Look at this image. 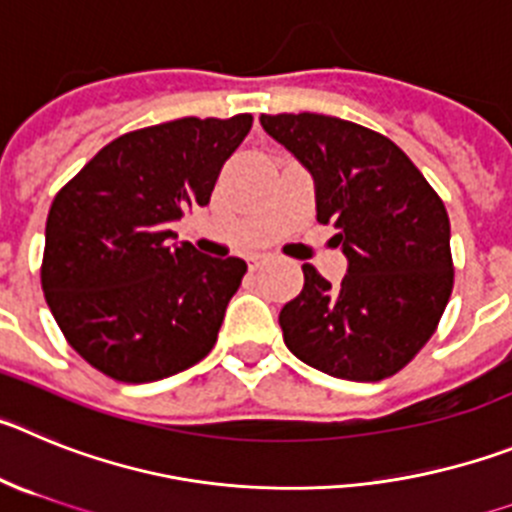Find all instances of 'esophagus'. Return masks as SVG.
Returning a JSON list of instances; mask_svg holds the SVG:
<instances>
[{
    "label": "esophagus",
    "mask_w": 512,
    "mask_h": 512,
    "mask_svg": "<svg viewBox=\"0 0 512 512\" xmlns=\"http://www.w3.org/2000/svg\"><path fill=\"white\" fill-rule=\"evenodd\" d=\"M265 260H267V255H250V257H247V262H250V270H257V267H260Z\"/></svg>",
    "instance_id": "esophagus-1"
}]
</instances>
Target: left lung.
<instances>
[{
    "mask_svg": "<svg viewBox=\"0 0 512 512\" xmlns=\"http://www.w3.org/2000/svg\"><path fill=\"white\" fill-rule=\"evenodd\" d=\"M260 124L313 176L316 219L334 224L349 262L339 285L303 265V290L278 319L285 347L342 380L395 375L431 339L454 288L444 201L393 140L362 124L311 112Z\"/></svg>",
    "mask_w": 512,
    "mask_h": 512,
    "instance_id": "1",
    "label": "left lung"
}]
</instances>
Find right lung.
Here are the masks:
<instances>
[{
  "label": "right lung",
  "instance_id": "add662e5",
  "mask_svg": "<svg viewBox=\"0 0 512 512\" xmlns=\"http://www.w3.org/2000/svg\"><path fill=\"white\" fill-rule=\"evenodd\" d=\"M250 127L252 114H237L127 132L53 199L40 267L45 301L68 344L112 380H163L216 344L247 262L178 245L170 222L209 204Z\"/></svg>",
  "mask_w": 512,
  "mask_h": 512
}]
</instances>
